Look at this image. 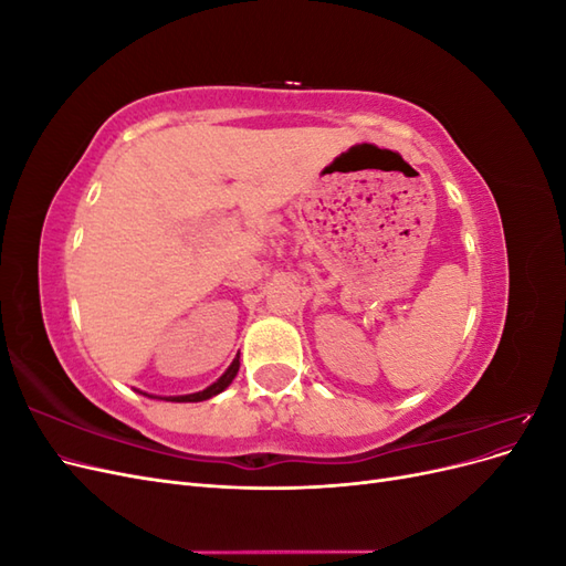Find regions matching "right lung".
<instances>
[{
  "label": "right lung",
  "instance_id": "1",
  "mask_svg": "<svg viewBox=\"0 0 566 566\" xmlns=\"http://www.w3.org/2000/svg\"><path fill=\"white\" fill-rule=\"evenodd\" d=\"M238 368H241V361H238V356L233 358V364L227 368V373L221 375V378L217 380V382H212L208 389H202V391H196V394H184V397H167V401H177V403H188V401H205V399H212V397H217L219 391H224L231 382H233V378H235V373H238ZM146 397H150V394H146ZM150 399H156V397H150Z\"/></svg>",
  "mask_w": 566,
  "mask_h": 566
}]
</instances>
